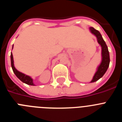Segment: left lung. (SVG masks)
<instances>
[{
  "mask_svg": "<svg viewBox=\"0 0 122 122\" xmlns=\"http://www.w3.org/2000/svg\"><path fill=\"white\" fill-rule=\"evenodd\" d=\"M89 30L97 37L98 43L101 46V62L97 68V71L92 78V80L90 81V82L92 83L97 81L105 74L109 65L110 57L107 45L103 40L100 32L92 27L89 28Z\"/></svg>",
  "mask_w": 122,
  "mask_h": 122,
  "instance_id": "1",
  "label": "left lung"
}]
</instances>
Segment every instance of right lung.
Masks as SVG:
<instances>
[{"label":"right lung","instance_id":"obj_1","mask_svg":"<svg viewBox=\"0 0 122 122\" xmlns=\"http://www.w3.org/2000/svg\"><path fill=\"white\" fill-rule=\"evenodd\" d=\"M13 48V45L12 46V49ZM10 57L11 68H12L13 71L15 75L16 76V77H18L19 79H20L22 82L25 83V84H26L30 85V86H35V85L34 84V83H33V79H32L30 76H28V75H26V74H24V73H21V72L19 71L15 67V65H14L13 56V54L11 52Z\"/></svg>","mask_w":122,"mask_h":122}]
</instances>
